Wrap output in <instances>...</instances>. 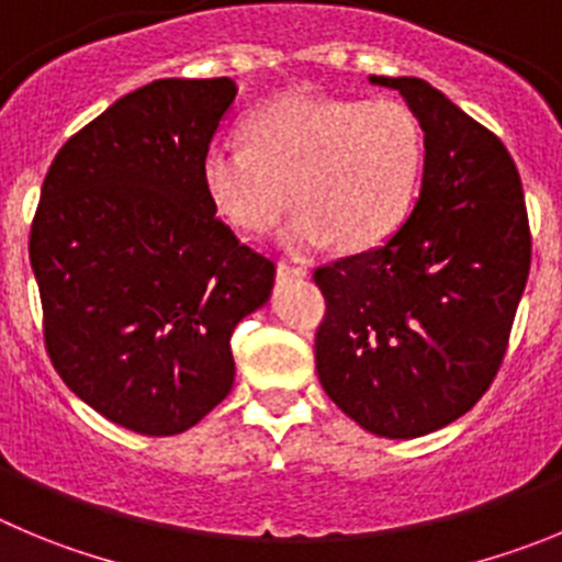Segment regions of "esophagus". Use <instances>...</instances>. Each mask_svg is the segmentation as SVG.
<instances>
[{"mask_svg": "<svg viewBox=\"0 0 562 562\" xmlns=\"http://www.w3.org/2000/svg\"><path fill=\"white\" fill-rule=\"evenodd\" d=\"M277 277H280V280H299V277H307V269L305 266L277 263Z\"/></svg>", "mask_w": 562, "mask_h": 562, "instance_id": "obj_1", "label": "esophagus"}]
</instances>
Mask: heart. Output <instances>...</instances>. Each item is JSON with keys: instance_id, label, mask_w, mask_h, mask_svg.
Returning a JSON list of instances; mask_svg holds the SVG:
<instances>
[{"instance_id": "obj_1", "label": "heart", "mask_w": 562, "mask_h": 562, "mask_svg": "<svg viewBox=\"0 0 562 562\" xmlns=\"http://www.w3.org/2000/svg\"><path fill=\"white\" fill-rule=\"evenodd\" d=\"M249 144L216 140L202 182L218 216L246 233L274 227L291 251L371 249L405 224L424 171V133L396 99L280 97L246 122Z\"/></svg>"}]
</instances>
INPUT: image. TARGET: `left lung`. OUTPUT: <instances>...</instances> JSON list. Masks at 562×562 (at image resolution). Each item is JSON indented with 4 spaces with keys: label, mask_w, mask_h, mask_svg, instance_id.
Instances as JSON below:
<instances>
[{
    "label": "left lung",
    "mask_w": 562,
    "mask_h": 562,
    "mask_svg": "<svg viewBox=\"0 0 562 562\" xmlns=\"http://www.w3.org/2000/svg\"><path fill=\"white\" fill-rule=\"evenodd\" d=\"M393 88L424 130L422 191L376 249L316 269L327 316L316 369L329 400L380 438L469 413L505 358L529 274L527 204L510 151L418 77Z\"/></svg>",
    "instance_id": "left-lung-1"
}]
</instances>
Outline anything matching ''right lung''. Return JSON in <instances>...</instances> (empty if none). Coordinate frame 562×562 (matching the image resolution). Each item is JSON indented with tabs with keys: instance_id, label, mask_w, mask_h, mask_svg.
Listing matches in <instances>:
<instances>
[{
	"instance_id": "1",
	"label": "right lung",
	"mask_w": 562,
	"mask_h": 562,
	"mask_svg": "<svg viewBox=\"0 0 562 562\" xmlns=\"http://www.w3.org/2000/svg\"><path fill=\"white\" fill-rule=\"evenodd\" d=\"M235 82L155 80L63 144L30 229L44 340L60 380L108 422L177 435L235 380L229 338L274 263L216 216L202 155Z\"/></svg>"
}]
</instances>
